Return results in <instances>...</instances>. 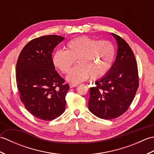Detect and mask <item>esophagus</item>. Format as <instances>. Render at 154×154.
<instances>
[{
	"label": "esophagus",
	"mask_w": 154,
	"mask_h": 154,
	"mask_svg": "<svg viewBox=\"0 0 154 154\" xmlns=\"http://www.w3.org/2000/svg\"><path fill=\"white\" fill-rule=\"evenodd\" d=\"M77 86H78V84H74V83H70V84H69L70 88H73V87H77Z\"/></svg>",
	"instance_id": "esophagus-1"
}]
</instances>
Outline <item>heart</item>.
<instances>
[{
	"mask_svg": "<svg viewBox=\"0 0 154 154\" xmlns=\"http://www.w3.org/2000/svg\"><path fill=\"white\" fill-rule=\"evenodd\" d=\"M114 56L115 49L110 42L82 35L69 41L66 50L55 51L52 61L61 72L67 73L77 60L78 65L67 76L68 81L77 84L90 76L92 79L103 77L112 66Z\"/></svg>",
	"mask_w": 154,
	"mask_h": 154,
	"instance_id": "1",
	"label": "heart"
}]
</instances>
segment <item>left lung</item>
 <instances>
[{
	"instance_id": "left-lung-1",
	"label": "left lung",
	"mask_w": 154,
	"mask_h": 154,
	"mask_svg": "<svg viewBox=\"0 0 154 154\" xmlns=\"http://www.w3.org/2000/svg\"><path fill=\"white\" fill-rule=\"evenodd\" d=\"M118 45L116 60L106 74L90 88L89 109L94 115L110 120L122 115L134 100L139 85L138 66L125 40L111 33Z\"/></svg>"
}]
</instances>
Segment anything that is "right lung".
Here are the masks:
<instances>
[{"mask_svg":"<svg viewBox=\"0 0 154 154\" xmlns=\"http://www.w3.org/2000/svg\"><path fill=\"white\" fill-rule=\"evenodd\" d=\"M57 35H44L29 42L16 63V79L20 97L32 115L52 120L64 112L69 86L55 70L54 48L63 40Z\"/></svg>","mask_w":154,"mask_h":154,"instance_id":"1","label":"right lung"}]
</instances>
